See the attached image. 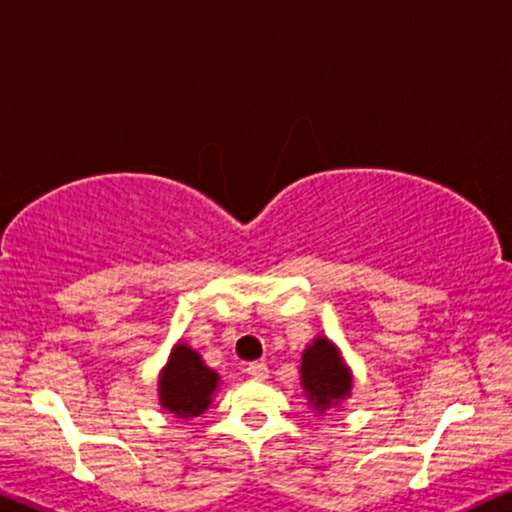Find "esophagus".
Returning <instances> with one entry per match:
<instances>
[{
	"label": "esophagus",
	"mask_w": 512,
	"mask_h": 512,
	"mask_svg": "<svg viewBox=\"0 0 512 512\" xmlns=\"http://www.w3.org/2000/svg\"><path fill=\"white\" fill-rule=\"evenodd\" d=\"M245 373H248L252 380H267L269 378V368H267V364H262V361L248 364V368H245Z\"/></svg>",
	"instance_id": "obj_1"
}]
</instances>
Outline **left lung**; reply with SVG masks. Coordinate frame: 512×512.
Here are the masks:
<instances>
[{
    "label": "left lung",
    "mask_w": 512,
    "mask_h": 512,
    "mask_svg": "<svg viewBox=\"0 0 512 512\" xmlns=\"http://www.w3.org/2000/svg\"><path fill=\"white\" fill-rule=\"evenodd\" d=\"M300 383L304 397H307V406L319 416L352 397V368L347 366L340 347L331 338L316 335L312 345L304 347Z\"/></svg>",
    "instance_id": "8db88e82"
}]
</instances>
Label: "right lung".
<instances>
[{
    "label": "right lung",
    "mask_w": 512,
    "mask_h": 512,
    "mask_svg": "<svg viewBox=\"0 0 512 512\" xmlns=\"http://www.w3.org/2000/svg\"><path fill=\"white\" fill-rule=\"evenodd\" d=\"M217 390L219 373L205 364L196 349L179 340L158 373L160 409L181 420L198 418L210 409Z\"/></svg>",
    "instance_id": "right-lung-1"
}]
</instances>
